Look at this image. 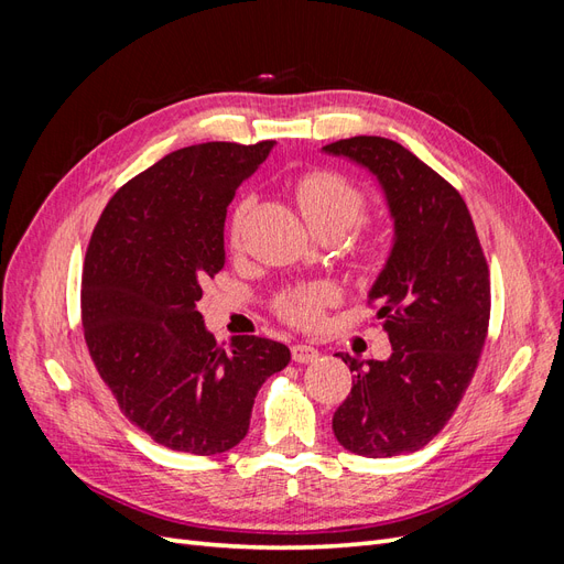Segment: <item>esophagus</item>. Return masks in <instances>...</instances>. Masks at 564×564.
Returning <instances> with one entry per match:
<instances>
[{"mask_svg": "<svg viewBox=\"0 0 564 564\" xmlns=\"http://www.w3.org/2000/svg\"><path fill=\"white\" fill-rule=\"evenodd\" d=\"M292 357H294V362H299V365H308V362H315V360H317L319 350L313 348V346L296 344V346H292Z\"/></svg>", "mask_w": 564, "mask_h": 564, "instance_id": "esophagus-1", "label": "esophagus"}]
</instances>
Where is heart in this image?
Segmentation results:
<instances>
[{"label": "heart", "instance_id": "1", "mask_svg": "<svg viewBox=\"0 0 564 564\" xmlns=\"http://www.w3.org/2000/svg\"><path fill=\"white\" fill-rule=\"evenodd\" d=\"M296 202L303 218L308 220L313 232L317 230H338L344 235L355 224H360L367 212L365 193L348 178L332 172H311L296 183ZM251 212V197L237 204L230 218V245L237 249L242 240L245 220ZM371 253V247L365 249ZM338 301V289L327 282L301 284L286 289L275 299V311L282 319L294 327L311 329L322 319L324 308Z\"/></svg>", "mask_w": 564, "mask_h": 564}]
</instances>
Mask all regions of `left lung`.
<instances>
[{
	"label": "left lung",
	"instance_id": "left-lung-1",
	"mask_svg": "<svg viewBox=\"0 0 564 564\" xmlns=\"http://www.w3.org/2000/svg\"><path fill=\"white\" fill-rule=\"evenodd\" d=\"M322 150L369 169L395 226L369 292L392 355L367 365L340 355L355 377L332 429L367 458L416 452L445 429L480 360L491 305L485 253L464 197L414 152L381 135Z\"/></svg>",
	"mask_w": 564,
	"mask_h": 564
}]
</instances>
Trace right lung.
Returning <instances> with one entry per match:
<instances>
[{
	"label": "right lung",
	"mask_w": 564,
	"mask_h": 564,
	"mask_svg": "<svg viewBox=\"0 0 564 564\" xmlns=\"http://www.w3.org/2000/svg\"><path fill=\"white\" fill-rule=\"evenodd\" d=\"M275 141L199 143L124 183L100 214L82 272L84 338L122 414L158 445L212 456L240 445L256 392L292 352L204 327L202 284L226 265L235 191Z\"/></svg>",
	"instance_id": "add662e5"
}]
</instances>
